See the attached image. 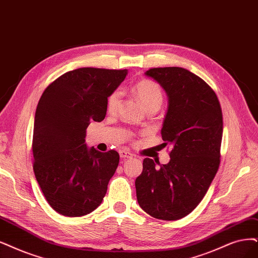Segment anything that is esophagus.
<instances>
[{
    "label": "esophagus",
    "mask_w": 258,
    "mask_h": 258,
    "mask_svg": "<svg viewBox=\"0 0 258 258\" xmlns=\"http://www.w3.org/2000/svg\"><path fill=\"white\" fill-rule=\"evenodd\" d=\"M119 154H120V157L121 158H123V159H126V158H132L133 155L131 152L128 151V150H126V149H123V150H120L119 151Z\"/></svg>",
    "instance_id": "1"
}]
</instances>
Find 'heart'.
<instances>
[{
    "mask_svg": "<svg viewBox=\"0 0 258 258\" xmlns=\"http://www.w3.org/2000/svg\"><path fill=\"white\" fill-rule=\"evenodd\" d=\"M134 92L139 101L148 110H158L164 102V93L159 86L150 80H142L135 84ZM122 97L120 89L113 90L107 98L106 108L109 112H113L117 109Z\"/></svg>",
    "mask_w": 258,
    "mask_h": 258,
    "instance_id": "b5f03b06",
    "label": "heart"
}]
</instances>
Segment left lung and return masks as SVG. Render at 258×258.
Returning <instances> with one entry per match:
<instances>
[{
	"instance_id": "1",
	"label": "left lung",
	"mask_w": 258,
	"mask_h": 258,
	"mask_svg": "<svg viewBox=\"0 0 258 258\" xmlns=\"http://www.w3.org/2000/svg\"><path fill=\"white\" fill-rule=\"evenodd\" d=\"M146 75L168 95L161 137L172 150L166 165L145 158L135 182L137 201L152 217L178 220L202 201L220 165L222 110L215 91L184 68H153Z\"/></svg>"
}]
</instances>
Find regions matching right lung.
Wrapping results in <instances>:
<instances>
[{
  "label": "right lung",
  "mask_w": 258,
  "mask_h": 258,
  "mask_svg": "<svg viewBox=\"0 0 258 258\" xmlns=\"http://www.w3.org/2000/svg\"><path fill=\"white\" fill-rule=\"evenodd\" d=\"M127 70L80 68L66 72L43 91L35 113L34 173L55 212L82 217L97 208L119 165L117 151L85 144L91 121L106 116L108 95Z\"/></svg>",
  "instance_id": "obj_1"
}]
</instances>
